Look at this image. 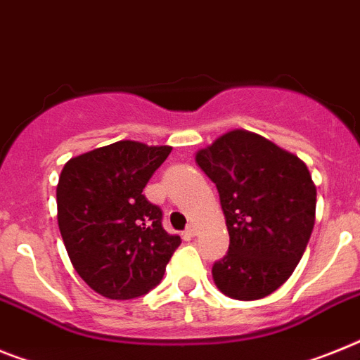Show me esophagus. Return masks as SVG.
<instances>
[{"mask_svg": "<svg viewBox=\"0 0 360 360\" xmlns=\"http://www.w3.org/2000/svg\"><path fill=\"white\" fill-rule=\"evenodd\" d=\"M186 235L189 236V238H193V236L196 235V227H195V226H189V227H187V229H186Z\"/></svg>", "mask_w": 360, "mask_h": 360, "instance_id": "34e87169", "label": "esophagus"}]
</instances>
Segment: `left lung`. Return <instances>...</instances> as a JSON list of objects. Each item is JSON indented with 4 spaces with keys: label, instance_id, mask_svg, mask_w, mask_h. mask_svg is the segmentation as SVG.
<instances>
[{
    "label": "left lung",
    "instance_id": "left-lung-1",
    "mask_svg": "<svg viewBox=\"0 0 360 360\" xmlns=\"http://www.w3.org/2000/svg\"><path fill=\"white\" fill-rule=\"evenodd\" d=\"M196 164L217 186L229 231V250L213 264L214 284L236 300L268 297L295 271L315 226L308 167L242 129L198 150Z\"/></svg>",
    "mask_w": 360,
    "mask_h": 360
}]
</instances>
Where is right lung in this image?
Masks as SVG:
<instances>
[{"label":"right lung","instance_id":"add662e5","mask_svg":"<svg viewBox=\"0 0 360 360\" xmlns=\"http://www.w3.org/2000/svg\"><path fill=\"white\" fill-rule=\"evenodd\" d=\"M171 153L122 140L70 158L56 187L58 226L78 275L107 299L142 297L160 284L180 236L142 195Z\"/></svg>","mask_w":360,"mask_h":360}]
</instances>
